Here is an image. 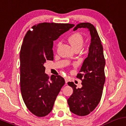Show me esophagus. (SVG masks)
Returning <instances> with one entry per match:
<instances>
[{
    "mask_svg": "<svg viewBox=\"0 0 126 126\" xmlns=\"http://www.w3.org/2000/svg\"><path fill=\"white\" fill-rule=\"evenodd\" d=\"M64 79H65V83H67V82H68L69 78H68V77H65V78H64Z\"/></svg>",
    "mask_w": 126,
    "mask_h": 126,
    "instance_id": "34e87169",
    "label": "esophagus"
}]
</instances>
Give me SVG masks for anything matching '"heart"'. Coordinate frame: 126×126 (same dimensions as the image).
<instances>
[{
  "mask_svg": "<svg viewBox=\"0 0 126 126\" xmlns=\"http://www.w3.org/2000/svg\"><path fill=\"white\" fill-rule=\"evenodd\" d=\"M68 42L73 48L82 47L83 43V36L80 33H74L68 38Z\"/></svg>",
  "mask_w": 126,
  "mask_h": 126,
  "instance_id": "1",
  "label": "heart"
}]
</instances>
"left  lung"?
Masks as SVG:
<instances>
[{
	"label": "left lung",
	"mask_w": 126,
	"mask_h": 126,
	"mask_svg": "<svg viewBox=\"0 0 126 126\" xmlns=\"http://www.w3.org/2000/svg\"><path fill=\"white\" fill-rule=\"evenodd\" d=\"M82 28H87L91 36L89 53L76 76L82 80V88H77L73 82H68L73 93L67 102L71 112L85 116L94 110L101 100L105 82V59L100 38L95 27L90 23H81L73 31Z\"/></svg>",
	"instance_id": "left-lung-1"
}]
</instances>
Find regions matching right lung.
I'll return each instance as SVG.
<instances>
[{"mask_svg": "<svg viewBox=\"0 0 126 126\" xmlns=\"http://www.w3.org/2000/svg\"><path fill=\"white\" fill-rule=\"evenodd\" d=\"M74 26L73 24L41 23L26 33L20 53V87L28 109L43 117L52 111L56 97L65 84L61 76L45 73L44 63L53 60V41Z\"/></svg>", "mask_w": 126, "mask_h": 126, "instance_id": "add662e5", "label": "right lung"}]
</instances>
